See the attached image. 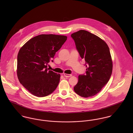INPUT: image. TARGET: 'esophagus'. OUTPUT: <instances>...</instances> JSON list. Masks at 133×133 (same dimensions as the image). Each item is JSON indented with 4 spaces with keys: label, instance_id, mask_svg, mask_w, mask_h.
Returning <instances> with one entry per match:
<instances>
[{
    "label": "esophagus",
    "instance_id": "obj_1",
    "mask_svg": "<svg viewBox=\"0 0 133 133\" xmlns=\"http://www.w3.org/2000/svg\"><path fill=\"white\" fill-rule=\"evenodd\" d=\"M72 76V74H64V76L66 77H70Z\"/></svg>",
    "mask_w": 133,
    "mask_h": 133
}]
</instances>
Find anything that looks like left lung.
Masks as SVG:
<instances>
[{
    "label": "left lung",
    "instance_id": "left-lung-1",
    "mask_svg": "<svg viewBox=\"0 0 133 133\" xmlns=\"http://www.w3.org/2000/svg\"><path fill=\"white\" fill-rule=\"evenodd\" d=\"M71 37L87 68L85 75L78 76L74 90L81 97H92L101 90L112 75L113 62L109 48L102 39L85 30L74 33Z\"/></svg>",
    "mask_w": 133,
    "mask_h": 133
}]
</instances>
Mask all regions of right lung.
<instances>
[{"mask_svg": "<svg viewBox=\"0 0 133 133\" xmlns=\"http://www.w3.org/2000/svg\"><path fill=\"white\" fill-rule=\"evenodd\" d=\"M67 39L66 36L41 34L30 39L20 49L17 74L20 83L32 95L45 97L56 89L60 75L47 69Z\"/></svg>", "mask_w": 133, "mask_h": 133, "instance_id": "obj_1", "label": "right lung"}]
</instances>
